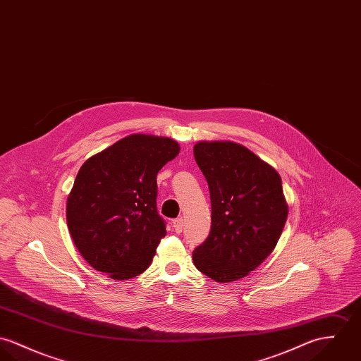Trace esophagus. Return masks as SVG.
<instances>
[{
    "label": "esophagus",
    "mask_w": 361,
    "mask_h": 361,
    "mask_svg": "<svg viewBox=\"0 0 361 361\" xmlns=\"http://www.w3.org/2000/svg\"><path fill=\"white\" fill-rule=\"evenodd\" d=\"M183 226H184L183 217H177V219L173 220V227H174V231H176V233L180 234V233L183 231Z\"/></svg>",
    "instance_id": "obj_1"
}]
</instances>
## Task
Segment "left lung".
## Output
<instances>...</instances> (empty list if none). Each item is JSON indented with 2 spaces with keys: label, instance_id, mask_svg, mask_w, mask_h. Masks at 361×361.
Listing matches in <instances>:
<instances>
[{
  "label": "left lung",
  "instance_id": "left-lung-1",
  "mask_svg": "<svg viewBox=\"0 0 361 361\" xmlns=\"http://www.w3.org/2000/svg\"><path fill=\"white\" fill-rule=\"evenodd\" d=\"M194 157L212 202L210 234L192 252L194 264L217 282L240 280L280 240L288 217L280 174L231 141H200Z\"/></svg>",
  "mask_w": 361,
  "mask_h": 361
}]
</instances>
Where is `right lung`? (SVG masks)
<instances>
[{
    "instance_id": "add662e5",
    "label": "right lung",
    "mask_w": 361,
    "mask_h": 361,
    "mask_svg": "<svg viewBox=\"0 0 361 361\" xmlns=\"http://www.w3.org/2000/svg\"><path fill=\"white\" fill-rule=\"evenodd\" d=\"M178 152L171 138L133 134L84 161L66 220L81 256L97 271L128 280L149 267L166 235L157 176Z\"/></svg>"
}]
</instances>
